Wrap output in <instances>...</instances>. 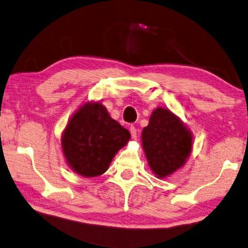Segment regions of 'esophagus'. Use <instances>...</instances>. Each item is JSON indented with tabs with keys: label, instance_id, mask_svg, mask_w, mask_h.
Here are the masks:
<instances>
[{
	"label": "esophagus",
	"instance_id": "esophagus-1",
	"mask_svg": "<svg viewBox=\"0 0 248 248\" xmlns=\"http://www.w3.org/2000/svg\"><path fill=\"white\" fill-rule=\"evenodd\" d=\"M129 132H131L132 139H133V140H136V134H137L136 128H135L134 126H131V127H129Z\"/></svg>",
	"mask_w": 248,
	"mask_h": 248
}]
</instances>
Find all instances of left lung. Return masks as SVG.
I'll return each instance as SVG.
<instances>
[{
	"instance_id": "obj_1",
	"label": "left lung",
	"mask_w": 248,
	"mask_h": 248,
	"mask_svg": "<svg viewBox=\"0 0 248 248\" xmlns=\"http://www.w3.org/2000/svg\"><path fill=\"white\" fill-rule=\"evenodd\" d=\"M142 146L152 172L166 178L185 165L192 153L193 134L172 111L156 108L142 131Z\"/></svg>"
}]
</instances>
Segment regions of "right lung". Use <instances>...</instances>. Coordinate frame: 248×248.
<instances>
[{"instance_id": "obj_1", "label": "right lung", "mask_w": 248, "mask_h": 248, "mask_svg": "<svg viewBox=\"0 0 248 248\" xmlns=\"http://www.w3.org/2000/svg\"><path fill=\"white\" fill-rule=\"evenodd\" d=\"M131 134L113 120L101 102H86L70 117L61 137L68 167L83 177H96L108 170L114 156Z\"/></svg>"}]
</instances>
